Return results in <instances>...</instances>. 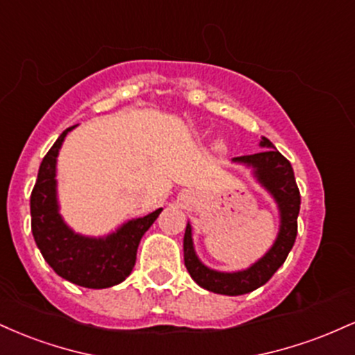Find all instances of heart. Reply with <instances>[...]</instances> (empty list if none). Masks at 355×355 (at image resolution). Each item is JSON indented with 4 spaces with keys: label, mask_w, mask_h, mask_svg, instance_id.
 Instances as JSON below:
<instances>
[{
    "label": "heart",
    "mask_w": 355,
    "mask_h": 355,
    "mask_svg": "<svg viewBox=\"0 0 355 355\" xmlns=\"http://www.w3.org/2000/svg\"><path fill=\"white\" fill-rule=\"evenodd\" d=\"M215 150H218V152H223V150H227V141L223 140V138H218V140L215 141Z\"/></svg>",
    "instance_id": "obj_1"
}]
</instances>
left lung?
<instances>
[{
    "mask_svg": "<svg viewBox=\"0 0 355 355\" xmlns=\"http://www.w3.org/2000/svg\"><path fill=\"white\" fill-rule=\"evenodd\" d=\"M260 153L232 158V164H239L252 170V175L263 190L274 198L279 210V234L272 247L250 267L237 272H220L207 267L198 259L191 239V225L187 223L183 237V260L191 279L200 287L214 294L242 295L262 287L279 270L294 247L297 237V217L300 210V193L297 189L294 170L291 162L284 157L274 144L266 137L260 138Z\"/></svg>",
    "mask_w": 355,
    "mask_h": 355,
    "instance_id": "8db88e82",
    "label": "left lung"
}]
</instances>
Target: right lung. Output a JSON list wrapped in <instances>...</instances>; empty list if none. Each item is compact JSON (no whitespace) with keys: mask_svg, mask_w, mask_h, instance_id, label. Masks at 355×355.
Here are the masks:
<instances>
[{"mask_svg":"<svg viewBox=\"0 0 355 355\" xmlns=\"http://www.w3.org/2000/svg\"><path fill=\"white\" fill-rule=\"evenodd\" d=\"M76 125L64 130L44 155L31 191V232L48 266L68 282L87 288H108L132 274L138 243L160 211L126 220L112 234L89 237L78 234L60 214L56 160L64 137Z\"/></svg>","mask_w":355,"mask_h":355,"instance_id":"add662e5","label":"right lung"}]
</instances>
